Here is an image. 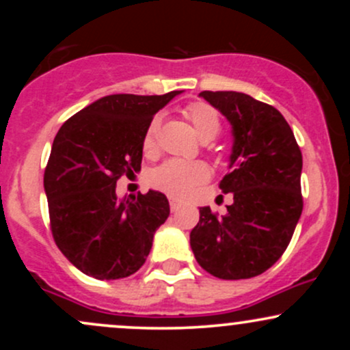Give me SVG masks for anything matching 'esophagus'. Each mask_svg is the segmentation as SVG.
Segmentation results:
<instances>
[{"label": "esophagus", "mask_w": 350, "mask_h": 350, "mask_svg": "<svg viewBox=\"0 0 350 350\" xmlns=\"http://www.w3.org/2000/svg\"><path fill=\"white\" fill-rule=\"evenodd\" d=\"M180 206H183V204H180L179 200H176V199H170V207H171V211H172V212H178L179 208H180Z\"/></svg>", "instance_id": "obj_1"}]
</instances>
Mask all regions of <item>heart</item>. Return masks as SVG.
Segmentation results:
<instances>
[{
  "instance_id": "1",
  "label": "heart",
  "mask_w": 350,
  "mask_h": 350,
  "mask_svg": "<svg viewBox=\"0 0 350 350\" xmlns=\"http://www.w3.org/2000/svg\"><path fill=\"white\" fill-rule=\"evenodd\" d=\"M184 115L194 126V131L202 142H211L220 131V120L217 111L208 103L196 102L187 105ZM158 120H152L148 126L146 135L143 139L144 151H151L154 148V136L158 130ZM208 170L206 164L194 161H179V159H170L156 167L151 172V184L161 189L174 198H187L196 186L202 184L207 179Z\"/></svg>"
}]
</instances>
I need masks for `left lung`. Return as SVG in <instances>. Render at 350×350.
<instances>
[{"mask_svg":"<svg viewBox=\"0 0 350 350\" xmlns=\"http://www.w3.org/2000/svg\"><path fill=\"white\" fill-rule=\"evenodd\" d=\"M232 124L230 172L220 180L234 204L226 215L200 207L191 248L207 273L222 280L262 275L280 260L301 212L303 156L284 116L240 92H200Z\"/></svg>","mask_w":350,"mask_h":350,"instance_id":"obj_1","label":"left lung"}]
</instances>
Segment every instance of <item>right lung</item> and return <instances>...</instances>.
<instances>
[{"label":"right lung","instance_id":"1","mask_svg":"<svg viewBox=\"0 0 350 350\" xmlns=\"http://www.w3.org/2000/svg\"><path fill=\"white\" fill-rule=\"evenodd\" d=\"M179 94L107 95L55 135L44 172L51 230L64 256L85 275L126 278L146 262L170 202L158 191L120 200L116 180L142 170L152 116Z\"/></svg>","mask_w":350,"mask_h":350}]
</instances>
